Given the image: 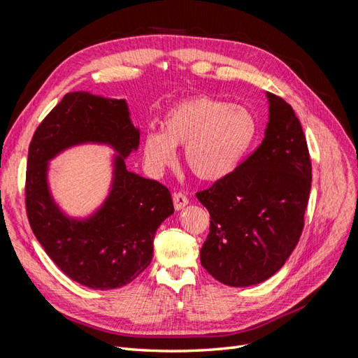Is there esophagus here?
<instances>
[{
	"mask_svg": "<svg viewBox=\"0 0 358 358\" xmlns=\"http://www.w3.org/2000/svg\"><path fill=\"white\" fill-rule=\"evenodd\" d=\"M173 204H175V209L176 210H180L185 208V206L188 204V199L183 192H176L175 196H173Z\"/></svg>",
	"mask_w": 358,
	"mask_h": 358,
	"instance_id": "obj_1",
	"label": "esophagus"
}]
</instances>
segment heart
<instances>
[{
  "mask_svg": "<svg viewBox=\"0 0 358 358\" xmlns=\"http://www.w3.org/2000/svg\"><path fill=\"white\" fill-rule=\"evenodd\" d=\"M258 137V121L245 106L199 95L176 103L161 121V133H148L143 155L155 175L176 161L183 148L185 166L206 182L224 179L239 167Z\"/></svg>",
  "mask_w": 358,
  "mask_h": 358,
  "instance_id": "b5f03b06",
  "label": "heart"
}]
</instances>
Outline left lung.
Listing matches in <instances>:
<instances>
[{"instance_id":"obj_1","label":"left lung","mask_w":358,"mask_h":358,"mask_svg":"<svg viewBox=\"0 0 358 358\" xmlns=\"http://www.w3.org/2000/svg\"><path fill=\"white\" fill-rule=\"evenodd\" d=\"M264 138L231 175L197 192L209 210L201 266L220 282L249 287L285 264L305 225L312 164L306 137L292 107L266 92Z\"/></svg>"}]
</instances>
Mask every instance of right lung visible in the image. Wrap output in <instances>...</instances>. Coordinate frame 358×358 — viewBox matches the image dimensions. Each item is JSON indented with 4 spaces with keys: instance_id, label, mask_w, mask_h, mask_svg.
Masks as SVG:
<instances>
[{
    "instance_id": "1",
    "label": "right lung",
    "mask_w": 358,
    "mask_h": 358,
    "mask_svg": "<svg viewBox=\"0 0 358 358\" xmlns=\"http://www.w3.org/2000/svg\"><path fill=\"white\" fill-rule=\"evenodd\" d=\"M83 143L109 144L118 155L110 196L88 219L76 220L52 200L47 170L62 150ZM138 143L125 100L83 91L64 95L29 143L25 204L32 233L64 273L92 289L124 287L142 273L152 259L158 227L175 212L162 183L127 169L125 158Z\"/></svg>"
}]
</instances>
